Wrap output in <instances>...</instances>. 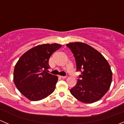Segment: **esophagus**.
I'll list each match as a JSON object with an SVG mask.
<instances>
[{
    "mask_svg": "<svg viewBox=\"0 0 124 124\" xmlns=\"http://www.w3.org/2000/svg\"><path fill=\"white\" fill-rule=\"evenodd\" d=\"M60 77L62 78H67V76H60Z\"/></svg>",
    "mask_w": 124,
    "mask_h": 124,
    "instance_id": "34e87169",
    "label": "esophagus"
}]
</instances>
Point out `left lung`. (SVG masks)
<instances>
[{"label": "left lung", "mask_w": 124, "mask_h": 124, "mask_svg": "<svg viewBox=\"0 0 124 124\" xmlns=\"http://www.w3.org/2000/svg\"><path fill=\"white\" fill-rule=\"evenodd\" d=\"M75 57L77 71H80L77 84L70 89L78 100L92 103L100 100L110 88L112 72L107 60L91 46L76 42L67 44Z\"/></svg>", "instance_id": "8db88e82"}]
</instances>
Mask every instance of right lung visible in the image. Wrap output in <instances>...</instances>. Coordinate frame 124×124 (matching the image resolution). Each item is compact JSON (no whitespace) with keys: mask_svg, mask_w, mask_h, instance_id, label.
Masks as SVG:
<instances>
[{"mask_svg":"<svg viewBox=\"0 0 124 124\" xmlns=\"http://www.w3.org/2000/svg\"><path fill=\"white\" fill-rule=\"evenodd\" d=\"M62 45L35 46L21 56L15 66L14 82L18 91L31 101L44 99L54 91L57 77L48 73L51 55Z\"/></svg>","mask_w":124,"mask_h":124,"instance_id":"right-lung-1","label":"right lung"}]
</instances>
